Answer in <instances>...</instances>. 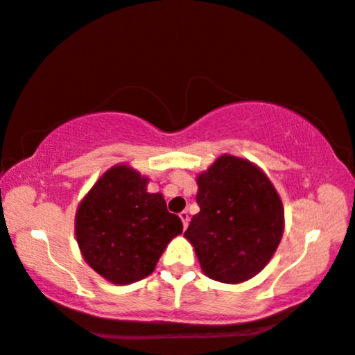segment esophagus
<instances>
[{
  "instance_id": "obj_1",
  "label": "esophagus",
  "mask_w": 355,
  "mask_h": 355,
  "mask_svg": "<svg viewBox=\"0 0 355 355\" xmlns=\"http://www.w3.org/2000/svg\"><path fill=\"white\" fill-rule=\"evenodd\" d=\"M179 218H181V221H182V226H184V230H186L187 225H189V213H187L186 210H184V211L179 213Z\"/></svg>"
}]
</instances>
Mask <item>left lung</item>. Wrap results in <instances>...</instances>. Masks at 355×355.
<instances>
[{
	"mask_svg": "<svg viewBox=\"0 0 355 355\" xmlns=\"http://www.w3.org/2000/svg\"><path fill=\"white\" fill-rule=\"evenodd\" d=\"M197 203L184 237L208 278L237 284L254 278L278 249L283 202L273 184L249 159L221 155L197 176Z\"/></svg>",
	"mask_w": 355,
	"mask_h": 355,
	"instance_id": "1",
	"label": "left lung"
}]
</instances>
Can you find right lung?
<instances>
[{"mask_svg":"<svg viewBox=\"0 0 355 355\" xmlns=\"http://www.w3.org/2000/svg\"><path fill=\"white\" fill-rule=\"evenodd\" d=\"M148 179L128 164L108 169L80 202L76 237L82 257L113 284L153 273L182 221L168 211L162 193L147 192Z\"/></svg>","mask_w":355,"mask_h":355,"instance_id":"right-lung-1","label":"right lung"}]
</instances>
